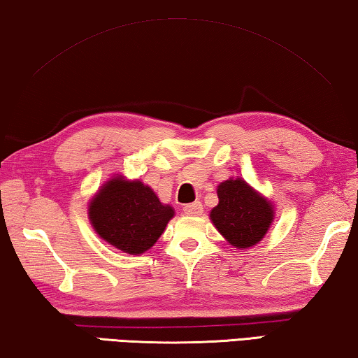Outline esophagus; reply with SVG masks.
<instances>
[{
    "mask_svg": "<svg viewBox=\"0 0 358 358\" xmlns=\"http://www.w3.org/2000/svg\"><path fill=\"white\" fill-rule=\"evenodd\" d=\"M184 213L187 216H200L203 213V205L200 201H195V203H189V205L184 206Z\"/></svg>",
    "mask_w": 358,
    "mask_h": 358,
    "instance_id": "obj_1",
    "label": "esophagus"
}]
</instances>
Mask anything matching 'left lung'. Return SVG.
Returning <instances> with one entry per match:
<instances>
[{"label":"left lung","mask_w":358,"mask_h":358,"mask_svg":"<svg viewBox=\"0 0 358 358\" xmlns=\"http://www.w3.org/2000/svg\"><path fill=\"white\" fill-rule=\"evenodd\" d=\"M219 205L211 221L236 248L259 243L273 219L272 205L241 179H229L217 187Z\"/></svg>","instance_id":"left-lung-1"}]
</instances>
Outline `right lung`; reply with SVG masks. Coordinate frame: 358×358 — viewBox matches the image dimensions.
Wrapping results in <instances>:
<instances>
[{
    "instance_id": "right-lung-1",
    "label": "right lung",
    "mask_w": 358,
    "mask_h": 358,
    "mask_svg": "<svg viewBox=\"0 0 358 358\" xmlns=\"http://www.w3.org/2000/svg\"><path fill=\"white\" fill-rule=\"evenodd\" d=\"M173 216V208L160 203L150 187L122 178L108 180L90 205V219L101 238L129 255L152 248Z\"/></svg>"
}]
</instances>
